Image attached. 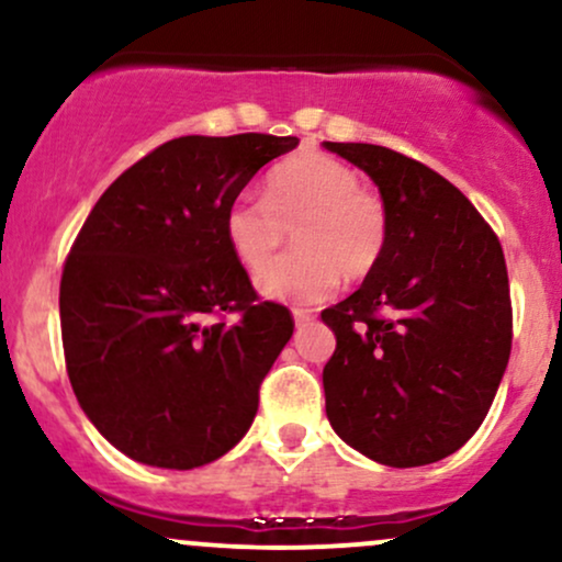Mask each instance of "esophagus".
<instances>
[{"label": "esophagus", "instance_id": "1", "mask_svg": "<svg viewBox=\"0 0 562 562\" xmlns=\"http://www.w3.org/2000/svg\"><path fill=\"white\" fill-rule=\"evenodd\" d=\"M293 317H295V325H306V322L314 319V312H312V308L295 306V308H293Z\"/></svg>", "mask_w": 562, "mask_h": 562}]
</instances>
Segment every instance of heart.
Returning a JSON list of instances; mask_svg holds the SVG:
<instances>
[{
	"mask_svg": "<svg viewBox=\"0 0 562 562\" xmlns=\"http://www.w3.org/2000/svg\"><path fill=\"white\" fill-rule=\"evenodd\" d=\"M296 232L300 250L272 268L266 263ZM232 254L269 299L314 303L327 299L340 280L370 274L389 240V214L375 192L340 160L301 156L267 177L263 198L240 195L224 214Z\"/></svg>",
	"mask_w": 562,
	"mask_h": 562,
	"instance_id": "heart-1",
	"label": "heart"
}]
</instances>
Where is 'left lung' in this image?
I'll use <instances>...</instances> for the list:
<instances>
[{"label":"left lung","instance_id":"obj_1","mask_svg":"<svg viewBox=\"0 0 562 562\" xmlns=\"http://www.w3.org/2000/svg\"><path fill=\"white\" fill-rule=\"evenodd\" d=\"M370 173L389 214L362 288L322 312L335 351L327 417L348 447L391 468L443 460L481 428L513 348L499 237L449 179L391 147L325 142Z\"/></svg>","mask_w":562,"mask_h":562}]
</instances>
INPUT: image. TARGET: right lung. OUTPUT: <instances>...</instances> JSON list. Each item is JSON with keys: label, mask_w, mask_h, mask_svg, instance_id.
I'll return each mask as SVG.
<instances>
[{"label": "right lung", "mask_w": 562, "mask_h": 562, "mask_svg": "<svg viewBox=\"0 0 562 562\" xmlns=\"http://www.w3.org/2000/svg\"><path fill=\"white\" fill-rule=\"evenodd\" d=\"M295 147L299 137L256 132L164 142L102 192L70 245L66 370L94 428L132 460L205 465L254 423L295 322L250 285L224 214Z\"/></svg>", "instance_id": "add662e5"}]
</instances>
